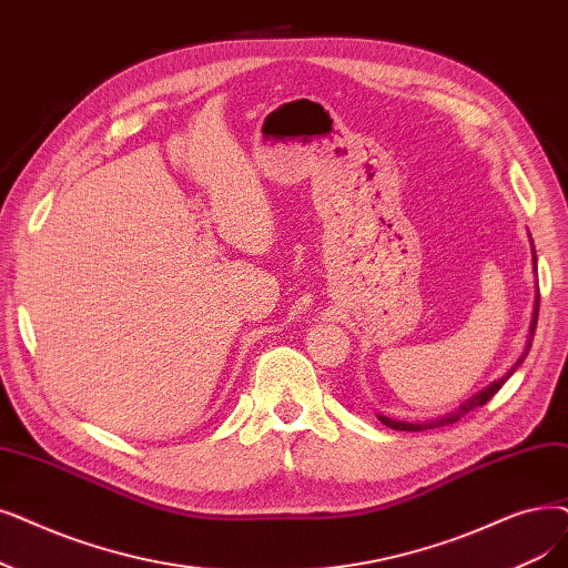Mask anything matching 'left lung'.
<instances>
[{"label":"left lung","mask_w":568,"mask_h":568,"mask_svg":"<svg viewBox=\"0 0 568 568\" xmlns=\"http://www.w3.org/2000/svg\"><path fill=\"white\" fill-rule=\"evenodd\" d=\"M534 262H536V255H534ZM538 294H536V308H534V320H531V334H529V341H527V351H525V355L517 359V364L510 368V372L506 374V376H501L499 381H495L491 383L489 387H485V389H480L476 397H471L468 402H464L457 410H453V413H448L446 417H438V420H427V423H397V420H389V417H385V415H378V420L385 425V427H389V429H399V432H427V429H436V427H446V425H453V423H457V420H462V417L466 415V413H471V410H476V408H480V406H485L491 397H495V394L504 387V383L513 376V372L517 366L523 364V359L527 357V353H529V348H531V341H534V332H536V323H538Z\"/></svg>","instance_id":"obj_1"}]
</instances>
